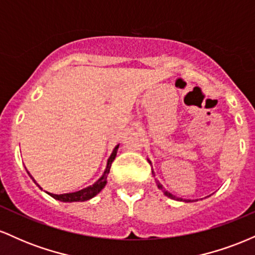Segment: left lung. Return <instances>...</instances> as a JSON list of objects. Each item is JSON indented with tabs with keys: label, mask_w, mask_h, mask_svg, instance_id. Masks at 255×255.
I'll list each match as a JSON object with an SVG mask.
<instances>
[{
	"label": "left lung",
	"mask_w": 255,
	"mask_h": 255,
	"mask_svg": "<svg viewBox=\"0 0 255 255\" xmlns=\"http://www.w3.org/2000/svg\"><path fill=\"white\" fill-rule=\"evenodd\" d=\"M148 160V162H150V159H147ZM151 163V162H150ZM152 174H153V171H152ZM156 183H157V186H158V188H159L160 189V191H162L163 193H164V194L166 195V197H168V198H170V199H174V200H182V199H180V198H177V197H175V195H172L171 194V193H169L168 191H166V189L164 188V187H163L162 186V184H160L159 183V181H158L157 180V178H156ZM183 201H187V203H188V201H191V200H183Z\"/></svg>",
	"instance_id": "1"
}]
</instances>
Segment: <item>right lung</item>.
Returning a JSON list of instances; mask_svg holds the SVG:
<instances>
[{
	"mask_svg": "<svg viewBox=\"0 0 255 255\" xmlns=\"http://www.w3.org/2000/svg\"><path fill=\"white\" fill-rule=\"evenodd\" d=\"M119 146L120 145H116L115 148H114L113 152H111L109 159H108V162H107V166H105V170L103 172V175H102V176L99 177L98 180L92 184V186H89V187H86V188H83V189H80V191H77V192L64 193V194H52V193H49V192H45V193H46V194L50 195V197H52L54 199H56V200L62 201V203L86 201V200H90V199H92L93 197H96V195H97L98 193L104 188L105 184H107V182H108V181H107L108 174H109V171H110L111 163L114 162V159H115V157H116V153H118ZM27 174L30 175V172L27 171ZM30 177L32 178V180H33V182L36 183L40 189H43L42 187H40L39 184L36 182V180H34V178L31 176V175H30Z\"/></svg>",
	"mask_w": 255,
	"mask_h": 255,
	"instance_id": "obj_1",
	"label": "right lung"
}]
</instances>
